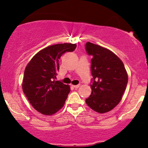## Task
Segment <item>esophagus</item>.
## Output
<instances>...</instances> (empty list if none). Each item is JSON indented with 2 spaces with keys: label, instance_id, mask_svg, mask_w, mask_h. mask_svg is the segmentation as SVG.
Instances as JSON below:
<instances>
[{
  "label": "esophagus",
  "instance_id": "1",
  "mask_svg": "<svg viewBox=\"0 0 148 148\" xmlns=\"http://www.w3.org/2000/svg\"><path fill=\"white\" fill-rule=\"evenodd\" d=\"M80 87V85H73V87L74 88V89H78V88H79Z\"/></svg>",
  "mask_w": 148,
  "mask_h": 148
}]
</instances>
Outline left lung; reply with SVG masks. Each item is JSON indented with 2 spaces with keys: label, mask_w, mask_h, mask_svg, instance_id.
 Segmentation results:
<instances>
[{
  "label": "left lung",
  "mask_w": 148,
  "mask_h": 148,
  "mask_svg": "<svg viewBox=\"0 0 148 148\" xmlns=\"http://www.w3.org/2000/svg\"><path fill=\"white\" fill-rule=\"evenodd\" d=\"M85 50L91 60V93L85 100L93 111L104 113L119 103L128 83V74L121 59L111 50L87 42Z\"/></svg>",
  "instance_id": "1"
}]
</instances>
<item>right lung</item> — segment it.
Instances as JSON below:
<instances>
[{"instance_id":"obj_1","label":"right lung","mask_w":148,"mask_h":148,"mask_svg":"<svg viewBox=\"0 0 148 148\" xmlns=\"http://www.w3.org/2000/svg\"><path fill=\"white\" fill-rule=\"evenodd\" d=\"M75 44H59L38 52L26 67L22 89L33 107L40 113L51 115L64 105L70 87L55 80L63 54L73 52Z\"/></svg>"}]
</instances>
